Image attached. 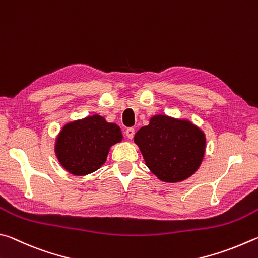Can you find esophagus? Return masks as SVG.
<instances>
[{"mask_svg":"<svg viewBox=\"0 0 258 258\" xmlns=\"http://www.w3.org/2000/svg\"><path fill=\"white\" fill-rule=\"evenodd\" d=\"M125 135L126 137H128L129 139H133L134 138V135H135V129L134 128H128L125 130Z\"/></svg>","mask_w":258,"mask_h":258,"instance_id":"obj_1","label":"esophagus"}]
</instances>
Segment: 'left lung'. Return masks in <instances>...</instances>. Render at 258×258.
Instances as JSON below:
<instances>
[{"mask_svg":"<svg viewBox=\"0 0 258 258\" xmlns=\"http://www.w3.org/2000/svg\"><path fill=\"white\" fill-rule=\"evenodd\" d=\"M151 172L163 182L190 178L205 155L204 132L187 119L153 115L134 137Z\"/></svg>","mask_w":258,"mask_h":258,"instance_id":"obj_1","label":"left lung"}]
</instances>
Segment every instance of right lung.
Wrapping results in <instances>:
<instances>
[{
  "mask_svg": "<svg viewBox=\"0 0 258 258\" xmlns=\"http://www.w3.org/2000/svg\"><path fill=\"white\" fill-rule=\"evenodd\" d=\"M120 126L98 114L63 125L55 141V155L63 169L74 175H87L106 162L111 146L122 141Z\"/></svg>",
  "mask_w": 258,
  "mask_h": 258,
  "instance_id": "right-lung-1",
  "label": "right lung"
}]
</instances>
